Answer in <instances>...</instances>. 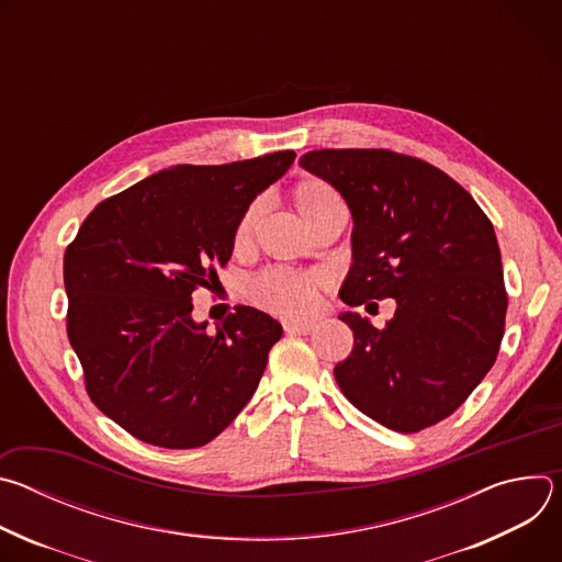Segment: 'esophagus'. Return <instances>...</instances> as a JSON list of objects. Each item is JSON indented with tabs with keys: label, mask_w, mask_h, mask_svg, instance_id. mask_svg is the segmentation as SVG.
Listing matches in <instances>:
<instances>
[{
	"label": "esophagus",
	"mask_w": 562,
	"mask_h": 562,
	"mask_svg": "<svg viewBox=\"0 0 562 562\" xmlns=\"http://www.w3.org/2000/svg\"><path fill=\"white\" fill-rule=\"evenodd\" d=\"M315 329L313 323H295V319H286L284 331L286 334H297V336H308Z\"/></svg>",
	"instance_id": "obj_1"
}]
</instances>
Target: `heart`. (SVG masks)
<instances>
[{"label": "heart", "mask_w": 562, "mask_h": 562, "mask_svg": "<svg viewBox=\"0 0 562 562\" xmlns=\"http://www.w3.org/2000/svg\"><path fill=\"white\" fill-rule=\"evenodd\" d=\"M293 204L304 220V224L311 228L317 220L334 211H345V202L340 193L325 180L319 178H306L293 189ZM265 215V202L254 200L245 213L239 215L235 231H233V249L237 254L247 251L258 233V226ZM319 286H323V278L315 273H300V271H286V269H271L260 273L249 284V300L271 313L297 317L313 311L317 302Z\"/></svg>", "instance_id": "obj_1"}]
</instances>
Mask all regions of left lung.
Listing matches in <instances>:
<instances>
[{"instance_id":"8db88e82","label":"left lung","mask_w":562,"mask_h":562,"mask_svg":"<svg viewBox=\"0 0 562 562\" xmlns=\"http://www.w3.org/2000/svg\"><path fill=\"white\" fill-rule=\"evenodd\" d=\"M300 165L336 187L353 215L342 302L395 297L382 329L358 313L340 315L353 351L336 364V382L393 431L445 420L494 367L505 334L507 291L490 217L456 180L412 155L319 148Z\"/></svg>"}]
</instances>
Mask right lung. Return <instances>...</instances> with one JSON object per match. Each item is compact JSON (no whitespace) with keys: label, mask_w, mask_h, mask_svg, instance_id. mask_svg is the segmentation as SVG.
Wrapping results in <instances>:
<instances>
[{"label":"right lung","mask_w":562,"mask_h":562,"mask_svg":"<svg viewBox=\"0 0 562 562\" xmlns=\"http://www.w3.org/2000/svg\"><path fill=\"white\" fill-rule=\"evenodd\" d=\"M293 150L159 171L100 202L64 254L66 331L95 407L142 442L195 449L245 409L282 327L235 306L213 334L191 317L233 231Z\"/></svg>","instance_id":"right-lung-1"}]
</instances>
